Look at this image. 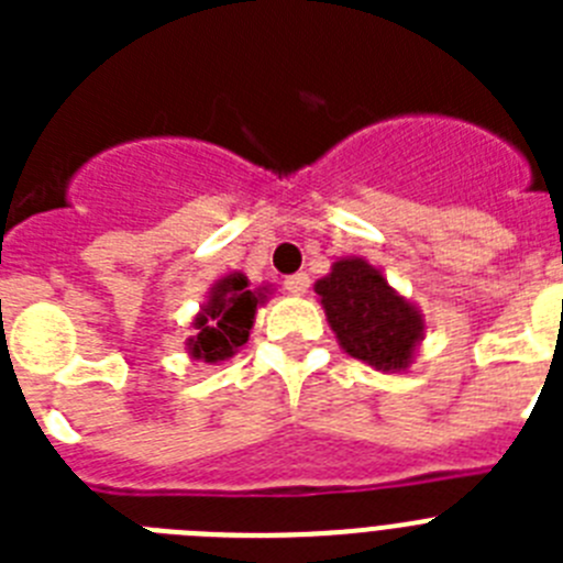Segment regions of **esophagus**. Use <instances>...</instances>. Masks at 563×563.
<instances>
[{
    "label": "esophagus",
    "instance_id": "34e87169",
    "mask_svg": "<svg viewBox=\"0 0 563 563\" xmlns=\"http://www.w3.org/2000/svg\"><path fill=\"white\" fill-rule=\"evenodd\" d=\"M285 290L292 292V296H305L310 290V276L307 273H292V276L285 278Z\"/></svg>",
    "mask_w": 563,
    "mask_h": 563
}]
</instances>
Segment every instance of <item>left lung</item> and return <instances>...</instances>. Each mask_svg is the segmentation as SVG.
Masks as SVG:
<instances>
[{
  "label": "left lung",
  "mask_w": 563,
  "mask_h": 563,
  "mask_svg": "<svg viewBox=\"0 0 563 563\" xmlns=\"http://www.w3.org/2000/svg\"><path fill=\"white\" fill-rule=\"evenodd\" d=\"M332 332L357 361L377 369H406L422 318L406 298L397 296L380 271L363 258H341L332 273L316 285Z\"/></svg>",
  "instance_id": "8db88e82"
}]
</instances>
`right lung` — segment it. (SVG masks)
Returning <instances> with one entry per match:
<instances>
[{
	"instance_id": "1",
	"label": "right lung",
	"mask_w": 563,
	"mask_h": 563,
	"mask_svg": "<svg viewBox=\"0 0 563 563\" xmlns=\"http://www.w3.org/2000/svg\"><path fill=\"white\" fill-rule=\"evenodd\" d=\"M262 298H265L262 290H251L242 273H231L222 282H217L208 305L202 307V316L194 321L197 338L188 341L191 355L202 357L206 363L231 357L247 341V332H251L253 316H256Z\"/></svg>"
}]
</instances>
